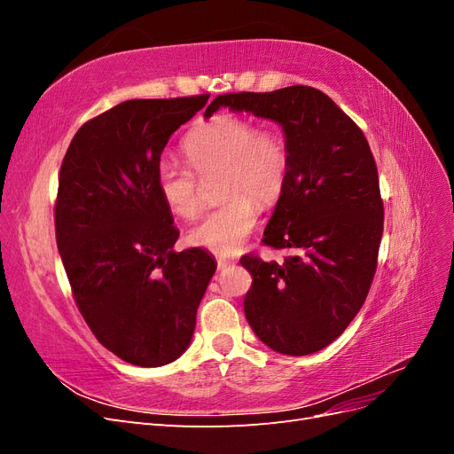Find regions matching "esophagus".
Masks as SVG:
<instances>
[{
	"instance_id": "34e87169",
	"label": "esophagus",
	"mask_w": 454,
	"mask_h": 454,
	"mask_svg": "<svg viewBox=\"0 0 454 454\" xmlns=\"http://www.w3.org/2000/svg\"><path fill=\"white\" fill-rule=\"evenodd\" d=\"M215 261H217V269H219V270L235 263V259H227V257H217Z\"/></svg>"
}]
</instances>
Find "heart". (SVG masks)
I'll use <instances>...</instances> for the list:
<instances>
[{
    "label": "heart",
    "instance_id": "heart-1",
    "mask_svg": "<svg viewBox=\"0 0 454 454\" xmlns=\"http://www.w3.org/2000/svg\"><path fill=\"white\" fill-rule=\"evenodd\" d=\"M187 164L162 159L157 167L159 195L176 215L191 219L200 210L199 176L222 172L219 197L191 229L195 246L219 255L235 254L257 225V204L277 202L290 174V147L284 134L252 119L219 114L199 122L184 138Z\"/></svg>",
    "mask_w": 454,
    "mask_h": 454
}]
</instances>
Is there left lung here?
<instances>
[{"label": "left lung", "mask_w": 454, "mask_h": 454, "mask_svg": "<svg viewBox=\"0 0 454 454\" xmlns=\"http://www.w3.org/2000/svg\"><path fill=\"white\" fill-rule=\"evenodd\" d=\"M222 106L277 121L290 147V174L263 242L284 261L242 255L252 274L246 320L267 347L318 352L360 312L377 270L384 206L375 157L362 129L314 87L219 94Z\"/></svg>", "instance_id": "8db88e82"}]
</instances>
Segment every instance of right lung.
Wrapping results in <instances>:
<instances>
[{
    "mask_svg": "<svg viewBox=\"0 0 454 454\" xmlns=\"http://www.w3.org/2000/svg\"><path fill=\"white\" fill-rule=\"evenodd\" d=\"M208 98L122 102L87 121L62 160L54 229L72 295L100 345L132 365L180 358L215 272L204 250H172L180 232L155 182L168 138Z\"/></svg>",
    "mask_w": 454,
    "mask_h": 454,
    "instance_id": "obj_1",
    "label": "right lung"
}]
</instances>
